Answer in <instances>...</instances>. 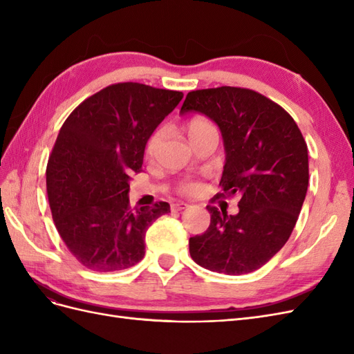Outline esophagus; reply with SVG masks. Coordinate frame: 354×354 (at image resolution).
I'll return each mask as SVG.
<instances>
[{"label":"esophagus","instance_id":"obj_1","mask_svg":"<svg viewBox=\"0 0 354 354\" xmlns=\"http://www.w3.org/2000/svg\"><path fill=\"white\" fill-rule=\"evenodd\" d=\"M186 208H189V203H186V202H174V203H171V209H173V211H183Z\"/></svg>","mask_w":354,"mask_h":354}]
</instances>
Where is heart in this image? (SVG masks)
<instances>
[{
	"mask_svg": "<svg viewBox=\"0 0 354 354\" xmlns=\"http://www.w3.org/2000/svg\"><path fill=\"white\" fill-rule=\"evenodd\" d=\"M214 125L205 120V118H201V116H196V118H192V120L186 124V133L190 138V142L194 140V138L199 137L201 134H203L208 130H212ZM160 140H162V131L160 130H156L151 134V137L147 138L146 142V155L147 156H153L158 151V147L160 145ZM199 189V185L196 183V181L194 180H181L180 183L177 185V192L181 195H194L196 194Z\"/></svg>",
	"mask_w": 354,
	"mask_h": 354,
	"instance_id": "1",
	"label": "heart"
}]
</instances>
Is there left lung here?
<instances>
[{
	"label": "left lung",
	"instance_id": "left-lung-1",
	"mask_svg": "<svg viewBox=\"0 0 354 354\" xmlns=\"http://www.w3.org/2000/svg\"><path fill=\"white\" fill-rule=\"evenodd\" d=\"M194 111L216 122L224 140L226 164L216 198L238 194L241 199L236 216L207 207L209 227L189 239L190 255L212 272L251 273L295 227L308 186L307 143L282 106L250 88L190 91L180 113Z\"/></svg>",
	"mask_w": 354,
	"mask_h": 354
}]
</instances>
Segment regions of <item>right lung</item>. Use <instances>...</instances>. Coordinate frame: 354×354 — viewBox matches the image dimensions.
<instances>
[{
	"label": "right lung",
	"mask_w": 354,
	"mask_h": 354,
	"mask_svg": "<svg viewBox=\"0 0 354 354\" xmlns=\"http://www.w3.org/2000/svg\"><path fill=\"white\" fill-rule=\"evenodd\" d=\"M183 93L118 82L85 99L63 122L47 164L55 226L71 254L94 272L145 257V234L168 202L131 208L130 174L140 173L147 138Z\"/></svg>",
	"instance_id": "1"
}]
</instances>
